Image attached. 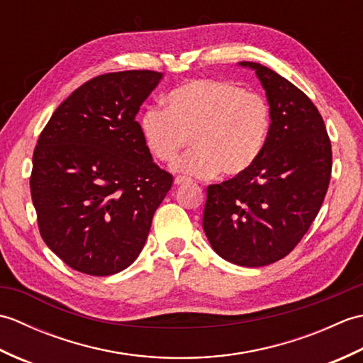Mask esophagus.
Returning <instances> with one entry per match:
<instances>
[{
	"label": "esophagus",
	"instance_id": "34e87169",
	"mask_svg": "<svg viewBox=\"0 0 363 363\" xmlns=\"http://www.w3.org/2000/svg\"><path fill=\"white\" fill-rule=\"evenodd\" d=\"M191 182V179H189V177H186V176H177V177H174V184L176 186H184V184H190Z\"/></svg>",
	"mask_w": 363,
	"mask_h": 363
}]
</instances>
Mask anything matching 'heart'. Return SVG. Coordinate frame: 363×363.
<instances>
[{
	"label": "heart",
	"instance_id": "heart-1",
	"mask_svg": "<svg viewBox=\"0 0 363 363\" xmlns=\"http://www.w3.org/2000/svg\"><path fill=\"white\" fill-rule=\"evenodd\" d=\"M138 126L146 150L164 164L173 162L191 138L195 150L176 162V172L235 177L264 152L272 113L264 98L235 84L195 79L169 91L165 109H146Z\"/></svg>",
	"mask_w": 363,
	"mask_h": 363
}]
</instances>
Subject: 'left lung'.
I'll return each mask as SVG.
<instances>
[{"label":"left lung","mask_w":363,"mask_h":363,"mask_svg":"<svg viewBox=\"0 0 363 363\" xmlns=\"http://www.w3.org/2000/svg\"><path fill=\"white\" fill-rule=\"evenodd\" d=\"M272 113L268 142L248 172L207 187L203 228L213 251L240 267L273 264L320 212L333 168L325 121L290 81L254 62Z\"/></svg>","instance_id":"obj_1"}]
</instances>
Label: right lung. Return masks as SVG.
Here are the masks:
<instances>
[{
    "label": "right lung",
    "mask_w": 363,
    "mask_h": 363,
    "mask_svg": "<svg viewBox=\"0 0 363 363\" xmlns=\"http://www.w3.org/2000/svg\"><path fill=\"white\" fill-rule=\"evenodd\" d=\"M164 73H107L60 104L33 157L30 196L48 248L76 272L109 276L142 252L173 176L152 162L135 115Z\"/></svg>",
    "instance_id": "right-lung-1"
}]
</instances>
